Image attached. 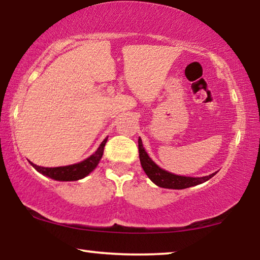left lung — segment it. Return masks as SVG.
Masks as SVG:
<instances>
[{
  "label": "left lung",
  "instance_id": "1",
  "mask_svg": "<svg viewBox=\"0 0 260 260\" xmlns=\"http://www.w3.org/2000/svg\"><path fill=\"white\" fill-rule=\"evenodd\" d=\"M138 152L139 160H141L143 170H144L145 174L148 175L149 178L159 187L175 190L186 189V187H191L198 185V184L204 183L216 175V172H214V174L205 177H185L174 175L171 174V172L165 171L161 168L158 167L155 161L149 157L144 148H143V143L141 138H138Z\"/></svg>",
  "mask_w": 260,
  "mask_h": 260
}]
</instances>
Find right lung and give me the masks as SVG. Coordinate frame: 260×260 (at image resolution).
<instances>
[{
	"instance_id": "1",
	"label": "right lung",
	"mask_w": 260,
	"mask_h": 260,
	"mask_svg": "<svg viewBox=\"0 0 260 260\" xmlns=\"http://www.w3.org/2000/svg\"><path fill=\"white\" fill-rule=\"evenodd\" d=\"M108 141V137L101 143L99 149L96 150V152L86 159L80 161L77 164H71L67 165V167H58V168H43L39 167V165L34 164L30 161V164L36 169L40 174H42L47 177H50L51 179L55 180H62V182H71V180H78L84 178L85 176H88L97 165H99L101 158L103 156L104 146L105 143Z\"/></svg>"
}]
</instances>
